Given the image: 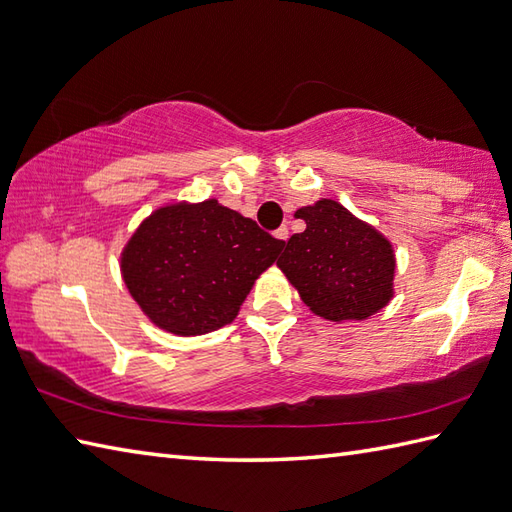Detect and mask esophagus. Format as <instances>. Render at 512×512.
Here are the masks:
<instances>
[{
    "label": "esophagus",
    "instance_id": "obj_1",
    "mask_svg": "<svg viewBox=\"0 0 512 512\" xmlns=\"http://www.w3.org/2000/svg\"><path fill=\"white\" fill-rule=\"evenodd\" d=\"M275 237H277L279 242H288V237H290L288 227H281V229H277V231H275Z\"/></svg>",
    "mask_w": 512,
    "mask_h": 512
}]
</instances>
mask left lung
Returning <instances> with one entry per match:
<instances>
[{"mask_svg":"<svg viewBox=\"0 0 512 512\" xmlns=\"http://www.w3.org/2000/svg\"><path fill=\"white\" fill-rule=\"evenodd\" d=\"M294 218L305 231L290 237L277 266L316 316L366 320L390 303L397 259L386 235L329 198L296 209Z\"/></svg>","mask_w":512,"mask_h":512,"instance_id":"1","label":"left lung"}]
</instances>
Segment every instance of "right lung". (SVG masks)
<instances>
[{"label": "right lung", "instance_id": "add662e5", "mask_svg": "<svg viewBox=\"0 0 512 512\" xmlns=\"http://www.w3.org/2000/svg\"><path fill=\"white\" fill-rule=\"evenodd\" d=\"M283 246L216 198L172 202L130 235L120 266L150 323L174 336H202L233 323Z\"/></svg>", "mask_w": 512, "mask_h": 512}]
</instances>
